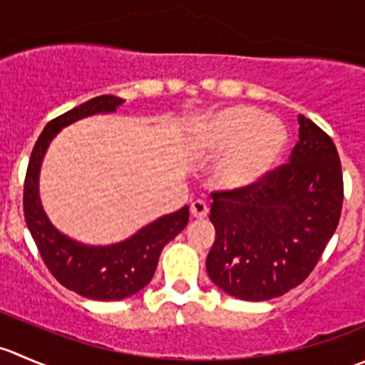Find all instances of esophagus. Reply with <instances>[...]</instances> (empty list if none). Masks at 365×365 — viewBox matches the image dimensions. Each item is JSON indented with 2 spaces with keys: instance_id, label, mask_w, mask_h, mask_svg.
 I'll return each instance as SVG.
<instances>
[{
  "instance_id": "esophagus-1",
  "label": "esophagus",
  "mask_w": 365,
  "mask_h": 365,
  "mask_svg": "<svg viewBox=\"0 0 365 365\" xmlns=\"http://www.w3.org/2000/svg\"><path fill=\"white\" fill-rule=\"evenodd\" d=\"M190 215H192L194 219H205V217L208 215V206H206L205 201H194V203L190 205Z\"/></svg>"
}]
</instances>
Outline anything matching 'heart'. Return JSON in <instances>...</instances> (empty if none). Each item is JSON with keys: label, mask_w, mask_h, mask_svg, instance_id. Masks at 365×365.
Listing matches in <instances>:
<instances>
[{"label": "heart", "mask_w": 365, "mask_h": 365, "mask_svg": "<svg viewBox=\"0 0 365 365\" xmlns=\"http://www.w3.org/2000/svg\"><path fill=\"white\" fill-rule=\"evenodd\" d=\"M201 146L210 152L227 150L217 168V178L227 189H242L274 165L284 146V130L256 109L235 106L206 120Z\"/></svg>", "instance_id": "obj_1"}]
</instances>
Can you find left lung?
<instances>
[{
    "mask_svg": "<svg viewBox=\"0 0 365 365\" xmlns=\"http://www.w3.org/2000/svg\"><path fill=\"white\" fill-rule=\"evenodd\" d=\"M289 162L242 189L213 190L210 279L242 300L281 297L309 277L341 219L344 183L332 138L298 114Z\"/></svg>",
    "mask_w": 365,
    "mask_h": 365,
    "instance_id": "8db88e82",
    "label": "left lung"
}]
</instances>
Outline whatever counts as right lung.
Here are the masks:
<instances>
[{
    "label": "right lung",
    "mask_w": 365,
    "mask_h": 365,
    "mask_svg": "<svg viewBox=\"0 0 365 365\" xmlns=\"http://www.w3.org/2000/svg\"><path fill=\"white\" fill-rule=\"evenodd\" d=\"M121 102L114 95H101L51 120L33 146L24 178V219L42 261L60 284L91 300H121L145 288L155 274L164 245L189 222V206H183L121 244L88 247L58 233L47 220L38 200V171L51 139L72 121L116 111Z\"/></svg>",
    "instance_id": "add662e5"
}]
</instances>
